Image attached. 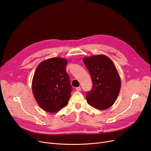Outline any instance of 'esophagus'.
Returning a JSON list of instances; mask_svg holds the SVG:
<instances>
[{"mask_svg":"<svg viewBox=\"0 0 151 151\" xmlns=\"http://www.w3.org/2000/svg\"><path fill=\"white\" fill-rule=\"evenodd\" d=\"M76 90L77 91H81V87H77V88H76Z\"/></svg>","mask_w":151,"mask_h":151,"instance_id":"obj_1","label":"esophagus"}]
</instances>
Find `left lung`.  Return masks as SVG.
I'll return each mask as SVG.
<instances>
[{"label":"left lung","mask_w":151,"mask_h":151,"mask_svg":"<svg viewBox=\"0 0 151 151\" xmlns=\"http://www.w3.org/2000/svg\"><path fill=\"white\" fill-rule=\"evenodd\" d=\"M83 61L91 76L93 88L86 93L88 103L95 108L106 109L115 102L121 81L113 62L102 55L85 57Z\"/></svg>","instance_id":"left-lung-1"}]
</instances>
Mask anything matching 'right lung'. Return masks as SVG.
Instances as JSON below:
<instances>
[{"label": "right lung", "instance_id": "right-lung-1", "mask_svg": "<svg viewBox=\"0 0 151 151\" xmlns=\"http://www.w3.org/2000/svg\"><path fill=\"white\" fill-rule=\"evenodd\" d=\"M67 64L64 58H52L36 68L32 89L36 101L45 111L57 112L68 103L73 89L65 70Z\"/></svg>", "mask_w": 151, "mask_h": 151}]
</instances>
